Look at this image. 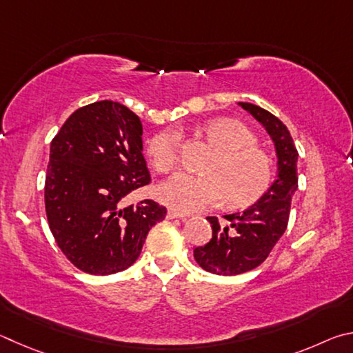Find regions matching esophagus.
<instances>
[{"mask_svg": "<svg viewBox=\"0 0 353 353\" xmlns=\"http://www.w3.org/2000/svg\"><path fill=\"white\" fill-rule=\"evenodd\" d=\"M165 219H167V220H175V219H186V215H183V214L176 212V211H173V209H169V211H167Z\"/></svg>", "mask_w": 353, "mask_h": 353, "instance_id": "obj_1", "label": "esophagus"}]
</instances>
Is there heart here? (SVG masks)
I'll return each mask as SVG.
<instances>
[{
    "label": "heart",
    "instance_id": "b5f03b06",
    "mask_svg": "<svg viewBox=\"0 0 353 353\" xmlns=\"http://www.w3.org/2000/svg\"><path fill=\"white\" fill-rule=\"evenodd\" d=\"M206 139L217 148L203 175L178 172L158 188V199L173 211L200 212L225 196L228 205L243 208L257 201L273 180V163L256 145V136L234 119H212L201 127ZM181 136L164 130L148 141L147 153L158 172L176 164Z\"/></svg>",
    "mask_w": 353,
    "mask_h": 353
}]
</instances>
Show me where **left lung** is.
<instances>
[{"label": "left lung", "mask_w": 353, "mask_h": 353, "mask_svg": "<svg viewBox=\"0 0 353 353\" xmlns=\"http://www.w3.org/2000/svg\"><path fill=\"white\" fill-rule=\"evenodd\" d=\"M239 105L267 130L274 144L277 172L267 192L243 212L225 215L226 223H219L217 217H208L212 239L205 246H196L194 257L203 270L220 276L246 273L268 257L287 230L292 199L298 190L299 154L288 128L254 103Z\"/></svg>", "instance_id": "obj_1"}]
</instances>
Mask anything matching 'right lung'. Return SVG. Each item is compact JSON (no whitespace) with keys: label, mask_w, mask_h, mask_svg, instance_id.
Masks as SVG:
<instances>
[{"label":"right lung","mask_w":353,"mask_h":353,"mask_svg":"<svg viewBox=\"0 0 353 353\" xmlns=\"http://www.w3.org/2000/svg\"><path fill=\"white\" fill-rule=\"evenodd\" d=\"M148 183L142 123L125 105L101 101L68 117L49 148L45 206L55 242L72 265L96 276L132 267L167 212L153 200L123 206Z\"/></svg>","instance_id":"right-lung-1"}]
</instances>
